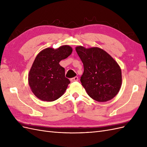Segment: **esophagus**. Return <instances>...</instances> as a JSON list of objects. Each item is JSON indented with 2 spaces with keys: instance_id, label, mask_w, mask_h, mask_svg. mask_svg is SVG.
Instances as JSON below:
<instances>
[{
  "instance_id": "obj_1",
  "label": "esophagus",
  "mask_w": 147,
  "mask_h": 147,
  "mask_svg": "<svg viewBox=\"0 0 147 147\" xmlns=\"http://www.w3.org/2000/svg\"><path fill=\"white\" fill-rule=\"evenodd\" d=\"M78 80V77H75L74 78H70V82H77Z\"/></svg>"
}]
</instances>
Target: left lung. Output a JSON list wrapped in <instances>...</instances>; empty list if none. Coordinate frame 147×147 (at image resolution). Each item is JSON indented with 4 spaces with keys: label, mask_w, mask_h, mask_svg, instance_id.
Listing matches in <instances>:
<instances>
[{
    "label": "left lung",
    "mask_w": 147,
    "mask_h": 147,
    "mask_svg": "<svg viewBox=\"0 0 147 147\" xmlns=\"http://www.w3.org/2000/svg\"><path fill=\"white\" fill-rule=\"evenodd\" d=\"M75 50L83 64L80 81L89 96L101 102L113 99L122 83L121 70L118 63L99 48L79 46Z\"/></svg>",
    "instance_id": "8db88e82"
}]
</instances>
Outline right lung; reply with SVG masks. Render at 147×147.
<instances>
[{
  "mask_svg": "<svg viewBox=\"0 0 147 147\" xmlns=\"http://www.w3.org/2000/svg\"><path fill=\"white\" fill-rule=\"evenodd\" d=\"M72 52L70 46L64 45L55 50L47 48L37 55L28 75L29 86L37 98L51 102L64 94L70 82L59 63Z\"/></svg>",
  "mask_w": 147,
  "mask_h": 147,
  "instance_id": "right-lung-1",
  "label": "right lung"
}]
</instances>
